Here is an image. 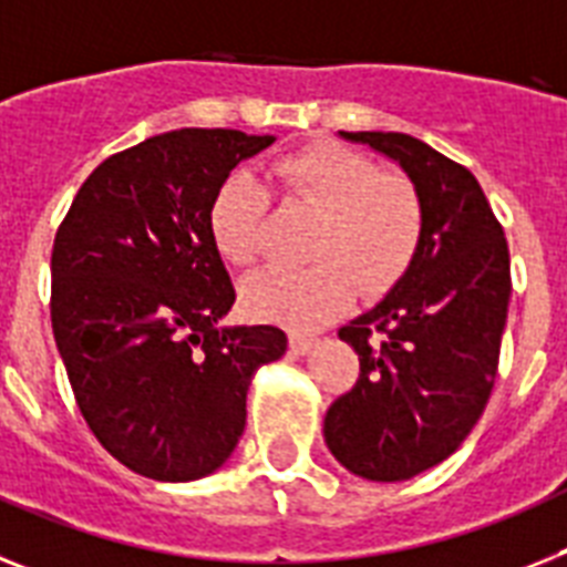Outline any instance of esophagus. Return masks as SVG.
Here are the masks:
<instances>
[{"mask_svg": "<svg viewBox=\"0 0 567 567\" xmlns=\"http://www.w3.org/2000/svg\"><path fill=\"white\" fill-rule=\"evenodd\" d=\"M316 344V339L312 336H303V333H289V350H292L295 357H301V353H307V350Z\"/></svg>", "mask_w": 567, "mask_h": 567, "instance_id": "obj_1", "label": "esophagus"}]
</instances>
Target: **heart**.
I'll list each match as a JSON object with an SVG mask.
<instances>
[{"instance_id": "b5f03b06", "label": "heart", "mask_w": 567, "mask_h": 567, "mask_svg": "<svg viewBox=\"0 0 567 567\" xmlns=\"http://www.w3.org/2000/svg\"><path fill=\"white\" fill-rule=\"evenodd\" d=\"M280 190L321 214L307 269L269 266L243 287V307L260 321L316 330L339 316L353 289L368 298L396 287L423 240V203L400 173L341 144H312L272 165ZM266 190L231 173L208 208V231L228 264L249 266L264 249Z\"/></svg>"}]
</instances>
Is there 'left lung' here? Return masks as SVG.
Instances as JSON below:
<instances>
[{"label":"left lung","instance_id":"8db88e82","mask_svg":"<svg viewBox=\"0 0 567 567\" xmlns=\"http://www.w3.org/2000/svg\"><path fill=\"white\" fill-rule=\"evenodd\" d=\"M394 158L423 203L417 257L382 301L341 327L359 379L327 409L324 441L359 478L405 481L446 461L493 394L509 251L478 179L405 133H339Z\"/></svg>","mask_w":567,"mask_h":567}]
</instances>
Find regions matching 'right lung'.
<instances>
[{
	"instance_id": "right-lung-1",
	"label": "right lung",
	"mask_w": 567,
	"mask_h": 567,
	"mask_svg": "<svg viewBox=\"0 0 567 567\" xmlns=\"http://www.w3.org/2000/svg\"><path fill=\"white\" fill-rule=\"evenodd\" d=\"M275 135L173 130L89 173L51 251V330L83 420L126 470L196 481L228 461L272 324L219 327L234 287L208 231L217 188Z\"/></svg>"
}]
</instances>
